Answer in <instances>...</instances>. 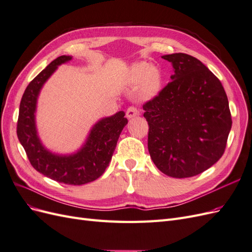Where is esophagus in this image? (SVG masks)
Here are the masks:
<instances>
[{
    "instance_id": "34e87169",
    "label": "esophagus",
    "mask_w": 252,
    "mask_h": 252,
    "mask_svg": "<svg viewBox=\"0 0 252 252\" xmlns=\"http://www.w3.org/2000/svg\"><path fill=\"white\" fill-rule=\"evenodd\" d=\"M138 114H139V109L134 107V106H130V107H128V109L126 111V117L128 119L134 118L135 116H138Z\"/></svg>"
}]
</instances>
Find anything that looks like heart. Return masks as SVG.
Here are the masks:
<instances>
[{
	"mask_svg": "<svg viewBox=\"0 0 252 252\" xmlns=\"http://www.w3.org/2000/svg\"><path fill=\"white\" fill-rule=\"evenodd\" d=\"M127 82L132 85L142 83L141 95L144 98L155 96L161 88V73L148 63L134 64L127 73Z\"/></svg>",
	"mask_w": 252,
	"mask_h": 252,
	"instance_id": "1",
	"label": "heart"
}]
</instances>
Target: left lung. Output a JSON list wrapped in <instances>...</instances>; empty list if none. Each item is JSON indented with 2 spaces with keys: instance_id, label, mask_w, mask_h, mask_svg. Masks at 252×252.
I'll return each mask as SVG.
<instances>
[{
  "instance_id": "1",
  "label": "left lung",
  "mask_w": 252,
  "mask_h": 252,
  "mask_svg": "<svg viewBox=\"0 0 252 252\" xmlns=\"http://www.w3.org/2000/svg\"><path fill=\"white\" fill-rule=\"evenodd\" d=\"M172 63L171 82L143 105L148 150L166 175L194 177L222 158L232 120L220 80L186 53L162 57Z\"/></svg>"
}]
</instances>
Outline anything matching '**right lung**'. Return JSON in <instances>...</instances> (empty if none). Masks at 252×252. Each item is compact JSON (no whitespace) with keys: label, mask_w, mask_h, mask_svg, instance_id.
<instances>
[{"label":"right lung","mask_w":252,"mask_h":252,"mask_svg":"<svg viewBox=\"0 0 252 252\" xmlns=\"http://www.w3.org/2000/svg\"><path fill=\"white\" fill-rule=\"evenodd\" d=\"M71 60L61 56L29 83L22 96L17 134L33 168L59 183L83 185L100 178L107 168L119 136L128 123L125 112L119 111L100 120L93 127L84 146L70 156H59L45 148L35 128V108L40 90L59 65Z\"/></svg>","instance_id":"1"}]
</instances>
